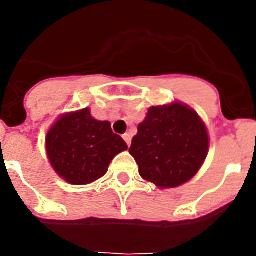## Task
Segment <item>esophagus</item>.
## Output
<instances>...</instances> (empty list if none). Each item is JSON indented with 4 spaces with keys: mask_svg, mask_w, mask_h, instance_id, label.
I'll return each instance as SVG.
<instances>
[{
    "mask_svg": "<svg viewBox=\"0 0 256 256\" xmlns=\"http://www.w3.org/2000/svg\"><path fill=\"white\" fill-rule=\"evenodd\" d=\"M123 140H124V141L126 142V144H128V146H130V141H132V137H130V133H124V134H123Z\"/></svg>",
    "mask_w": 256,
    "mask_h": 256,
    "instance_id": "obj_1",
    "label": "esophagus"
}]
</instances>
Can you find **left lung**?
I'll use <instances>...</instances> for the list:
<instances>
[{
    "label": "left lung",
    "instance_id": "obj_1",
    "mask_svg": "<svg viewBox=\"0 0 256 256\" xmlns=\"http://www.w3.org/2000/svg\"><path fill=\"white\" fill-rule=\"evenodd\" d=\"M209 150V136L198 112L184 104L152 106L133 137L130 154L144 180L159 188L188 182Z\"/></svg>",
    "mask_w": 256,
    "mask_h": 256
}]
</instances>
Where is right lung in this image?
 Masks as SVG:
<instances>
[{"mask_svg": "<svg viewBox=\"0 0 256 256\" xmlns=\"http://www.w3.org/2000/svg\"><path fill=\"white\" fill-rule=\"evenodd\" d=\"M128 148L108 122L92 118L90 108L61 115L46 136L54 170L70 184H88L104 177L118 154Z\"/></svg>", "mask_w": 256, "mask_h": 256, "instance_id": "obj_1", "label": "right lung"}]
</instances>
